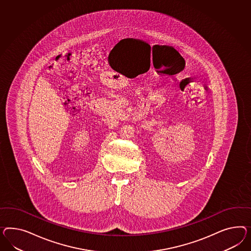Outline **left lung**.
I'll use <instances>...</instances> for the list:
<instances>
[{"mask_svg": "<svg viewBox=\"0 0 251 251\" xmlns=\"http://www.w3.org/2000/svg\"><path fill=\"white\" fill-rule=\"evenodd\" d=\"M165 47H166V46H165ZM174 49H175V48H174Z\"/></svg>", "mask_w": 251, "mask_h": 251, "instance_id": "obj_1", "label": "left lung"}]
</instances>
